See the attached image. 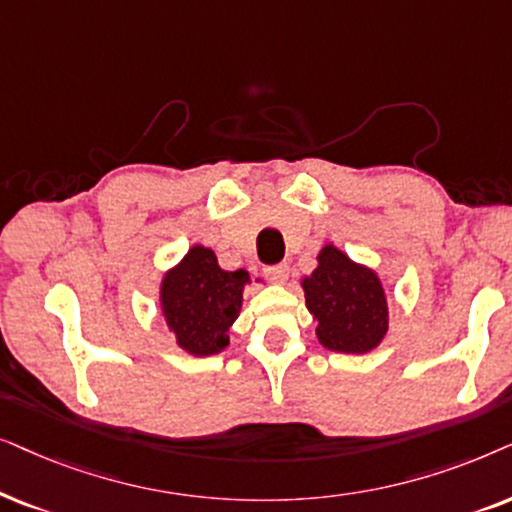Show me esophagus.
<instances>
[{"label": "esophagus", "instance_id": "34e87169", "mask_svg": "<svg viewBox=\"0 0 512 512\" xmlns=\"http://www.w3.org/2000/svg\"><path fill=\"white\" fill-rule=\"evenodd\" d=\"M288 271H290L288 264L281 262V264H271V267L264 269V274H267V276L271 278V281L285 283V278H288Z\"/></svg>", "mask_w": 512, "mask_h": 512}]
</instances>
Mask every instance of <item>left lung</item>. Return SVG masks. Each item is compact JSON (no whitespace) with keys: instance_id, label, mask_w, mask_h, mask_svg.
<instances>
[{"instance_id":"obj_1","label":"left lung","mask_w":512,"mask_h":512,"mask_svg":"<svg viewBox=\"0 0 512 512\" xmlns=\"http://www.w3.org/2000/svg\"><path fill=\"white\" fill-rule=\"evenodd\" d=\"M306 309L318 320L320 344L339 353H367L384 339L388 306L377 274L325 245L318 267L302 281Z\"/></svg>"}]
</instances>
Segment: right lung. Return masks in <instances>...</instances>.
<instances>
[{"instance_id":"add662e5","label":"right lung","mask_w":512,"mask_h":512,"mask_svg":"<svg viewBox=\"0 0 512 512\" xmlns=\"http://www.w3.org/2000/svg\"><path fill=\"white\" fill-rule=\"evenodd\" d=\"M245 283L248 274L243 269L224 271L217 267L213 250L194 245L161 283V309L177 344L194 356H213L227 349Z\"/></svg>"}]
</instances>
